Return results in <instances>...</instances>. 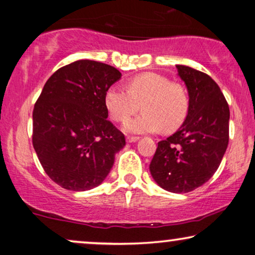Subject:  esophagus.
I'll return each instance as SVG.
<instances>
[{
  "instance_id": "34e87169",
  "label": "esophagus",
  "mask_w": 255,
  "mask_h": 255,
  "mask_svg": "<svg viewBox=\"0 0 255 255\" xmlns=\"http://www.w3.org/2000/svg\"><path fill=\"white\" fill-rule=\"evenodd\" d=\"M138 139H139V137H135V135H128L127 141L128 142H134V141H137Z\"/></svg>"
}]
</instances>
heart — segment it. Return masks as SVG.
Wrapping results in <instances>:
<instances>
[{
    "instance_id": "b5f03b06",
    "label": "heart",
    "mask_w": 255,
    "mask_h": 255,
    "mask_svg": "<svg viewBox=\"0 0 255 255\" xmlns=\"http://www.w3.org/2000/svg\"><path fill=\"white\" fill-rule=\"evenodd\" d=\"M127 88L111 86L104 95V103L110 117L118 123L127 121L141 106L144 113L125 123L128 132L146 133L161 128L173 131L183 123L189 100L180 83L147 72L128 79Z\"/></svg>"
}]
</instances>
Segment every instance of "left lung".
Masks as SVG:
<instances>
[{
  "label": "left lung",
  "instance_id": "left-lung-1",
  "mask_svg": "<svg viewBox=\"0 0 255 255\" xmlns=\"http://www.w3.org/2000/svg\"><path fill=\"white\" fill-rule=\"evenodd\" d=\"M186 83L189 108L175 133L158 142L149 172L170 193H189L218 169L229 144L230 109L217 83L208 74L176 65Z\"/></svg>",
  "mask_w": 255,
  "mask_h": 255
}]
</instances>
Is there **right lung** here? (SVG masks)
Masks as SVG:
<instances>
[{"instance_id":"add662e5","label":"right lung","mask_w":255,"mask_h":255,"mask_svg":"<svg viewBox=\"0 0 255 255\" xmlns=\"http://www.w3.org/2000/svg\"><path fill=\"white\" fill-rule=\"evenodd\" d=\"M113 66L78 60L45 83L32 114V144L45 173L67 190L93 189L113 168L125 137L108 121L104 95L121 79Z\"/></svg>"}]
</instances>
